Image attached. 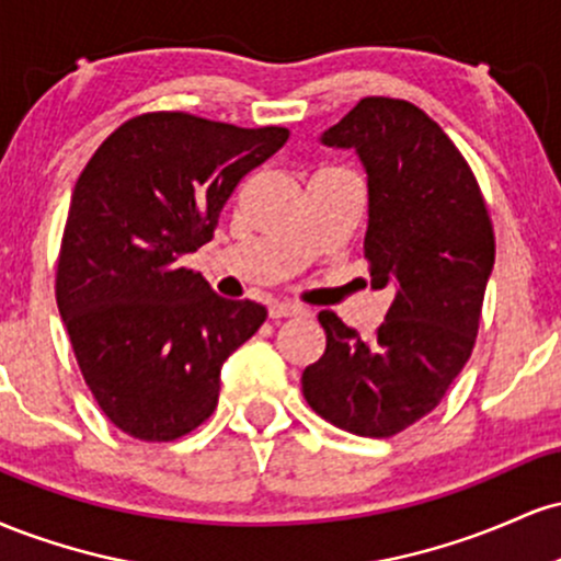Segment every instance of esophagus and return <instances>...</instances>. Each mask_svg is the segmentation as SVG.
<instances>
[{
  "instance_id": "34e87169",
  "label": "esophagus",
  "mask_w": 561,
  "mask_h": 561,
  "mask_svg": "<svg viewBox=\"0 0 561 561\" xmlns=\"http://www.w3.org/2000/svg\"><path fill=\"white\" fill-rule=\"evenodd\" d=\"M302 313H306V308L298 306V302H287V300H282V302H272V306H268V317H272V319L302 317Z\"/></svg>"
}]
</instances>
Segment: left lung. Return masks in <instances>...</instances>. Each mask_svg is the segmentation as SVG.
Returning a JSON list of instances; mask_svg holds the SVG:
<instances>
[{
    "mask_svg": "<svg viewBox=\"0 0 561 561\" xmlns=\"http://www.w3.org/2000/svg\"><path fill=\"white\" fill-rule=\"evenodd\" d=\"M321 145L364 163V255L371 287H392L396 298L369 340L334 311L319 313L327 351L302 371V396L345 433L392 437L443 401L472 356L493 224L465 156L411 102L364 96Z\"/></svg>",
    "mask_w": 561,
    "mask_h": 561,
    "instance_id": "1",
    "label": "left lung"
}]
</instances>
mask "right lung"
I'll return each mask as SVG.
<instances>
[{
    "mask_svg": "<svg viewBox=\"0 0 561 561\" xmlns=\"http://www.w3.org/2000/svg\"><path fill=\"white\" fill-rule=\"evenodd\" d=\"M287 128H240L190 113H145L96 147L76 182L57 308L94 401L126 435L176 440L218 403L221 366L266 321L227 300L182 255L214 240L244 173Z\"/></svg>",
    "mask_w": 561,
    "mask_h": 561,
    "instance_id": "1",
    "label": "right lung"
}]
</instances>
